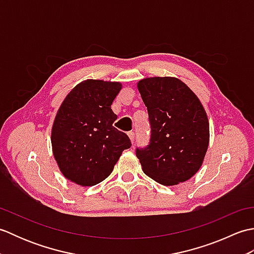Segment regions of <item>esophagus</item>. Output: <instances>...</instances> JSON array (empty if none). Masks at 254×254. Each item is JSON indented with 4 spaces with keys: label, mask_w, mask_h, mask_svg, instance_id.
Wrapping results in <instances>:
<instances>
[{
    "label": "esophagus",
    "mask_w": 254,
    "mask_h": 254,
    "mask_svg": "<svg viewBox=\"0 0 254 254\" xmlns=\"http://www.w3.org/2000/svg\"><path fill=\"white\" fill-rule=\"evenodd\" d=\"M128 137L131 138V142L133 144L134 141H135V133H134V132H128Z\"/></svg>",
    "instance_id": "obj_1"
}]
</instances>
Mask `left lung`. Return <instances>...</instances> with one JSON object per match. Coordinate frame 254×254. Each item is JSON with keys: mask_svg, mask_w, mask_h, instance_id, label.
<instances>
[{"mask_svg": "<svg viewBox=\"0 0 254 254\" xmlns=\"http://www.w3.org/2000/svg\"><path fill=\"white\" fill-rule=\"evenodd\" d=\"M137 88L150 127L148 145L136 148L144 174L163 186L189 180L208 146L209 124L202 104L178 78H145Z\"/></svg>", "mask_w": 254, "mask_h": 254, "instance_id": "8db88e82", "label": "left lung"}]
</instances>
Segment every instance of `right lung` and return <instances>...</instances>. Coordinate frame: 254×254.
Here are the masks:
<instances>
[{
    "instance_id": "right-lung-1",
    "label": "right lung",
    "mask_w": 254,
    "mask_h": 254,
    "mask_svg": "<svg viewBox=\"0 0 254 254\" xmlns=\"http://www.w3.org/2000/svg\"><path fill=\"white\" fill-rule=\"evenodd\" d=\"M121 84L87 79L69 91L52 127L53 155L66 179L83 187L109 176L124 149L131 147L126 133L113 127L111 110Z\"/></svg>"
}]
</instances>
